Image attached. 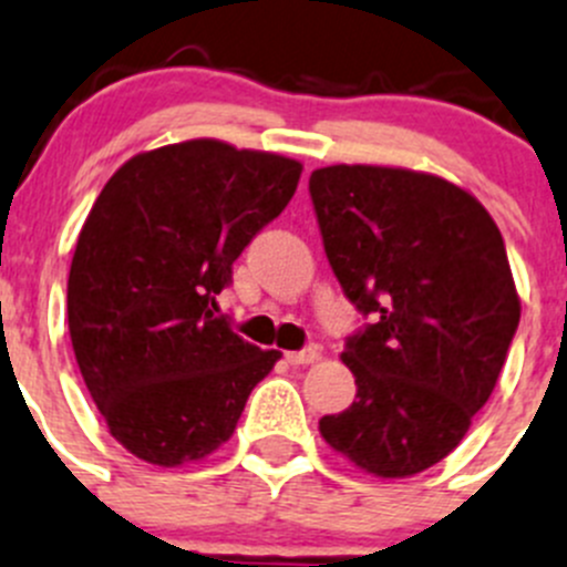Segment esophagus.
I'll return each mask as SVG.
<instances>
[{
  "label": "esophagus",
  "instance_id": "obj_1",
  "mask_svg": "<svg viewBox=\"0 0 567 567\" xmlns=\"http://www.w3.org/2000/svg\"><path fill=\"white\" fill-rule=\"evenodd\" d=\"M285 361L290 367H308V363L319 361V347H305L299 352H285Z\"/></svg>",
  "mask_w": 567,
  "mask_h": 567
}]
</instances>
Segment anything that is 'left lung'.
<instances>
[{
	"label": "left lung",
	"mask_w": 567,
	"mask_h": 567,
	"mask_svg": "<svg viewBox=\"0 0 567 567\" xmlns=\"http://www.w3.org/2000/svg\"><path fill=\"white\" fill-rule=\"evenodd\" d=\"M310 198L343 296L372 319L343 343L355 403L319 431L355 467L409 478L498 383L520 321L504 237L467 189L403 167H321Z\"/></svg>",
	"instance_id": "obj_1"
}]
</instances>
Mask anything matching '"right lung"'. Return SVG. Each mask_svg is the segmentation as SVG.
Masks as SVG:
<instances>
[{
  "label": "right lung",
  "mask_w": 567,
  "mask_h": 567,
  "mask_svg": "<svg viewBox=\"0 0 567 567\" xmlns=\"http://www.w3.org/2000/svg\"><path fill=\"white\" fill-rule=\"evenodd\" d=\"M299 176L293 158L189 140L128 158L94 200L69 268V336L111 436L142 462L218 451L279 361L215 316V296Z\"/></svg>",
  "instance_id": "obj_1"
}]
</instances>
